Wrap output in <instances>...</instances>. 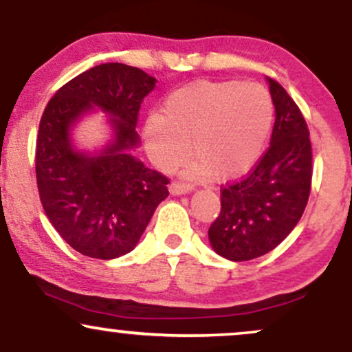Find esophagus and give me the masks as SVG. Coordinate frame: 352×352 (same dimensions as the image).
I'll return each mask as SVG.
<instances>
[{
	"mask_svg": "<svg viewBox=\"0 0 352 352\" xmlns=\"http://www.w3.org/2000/svg\"><path fill=\"white\" fill-rule=\"evenodd\" d=\"M168 190H170L172 195H185V193L192 192V187H190V185L179 184V182H173L170 187H168Z\"/></svg>",
	"mask_w": 352,
	"mask_h": 352,
	"instance_id": "34e87169",
	"label": "esophagus"
}]
</instances>
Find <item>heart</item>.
I'll return each instance as SVG.
<instances>
[{
  "instance_id": "obj_1",
  "label": "heart",
  "mask_w": 352,
  "mask_h": 352,
  "mask_svg": "<svg viewBox=\"0 0 352 352\" xmlns=\"http://www.w3.org/2000/svg\"><path fill=\"white\" fill-rule=\"evenodd\" d=\"M164 116L144 124L152 162L170 172L190 152V180L230 182L245 177L263 157L274 124V100L263 84L201 80L177 89L164 100Z\"/></svg>"
}]
</instances>
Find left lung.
Here are the masks:
<instances>
[{"label": "left lung", "mask_w": 352, "mask_h": 352, "mask_svg": "<svg viewBox=\"0 0 352 352\" xmlns=\"http://www.w3.org/2000/svg\"><path fill=\"white\" fill-rule=\"evenodd\" d=\"M266 80L274 100L272 142L248 177L221 188L220 215L208 228L212 248L230 261H248L276 248L309 199L308 125L288 92L276 80Z\"/></svg>", "instance_id": "1"}]
</instances>
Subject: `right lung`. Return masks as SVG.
<instances>
[{"label":"right lung","instance_id":"obj_1","mask_svg":"<svg viewBox=\"0 0 352 352\" xmlns=\"http://www.w3.org/2000/svg\"><path fill=\"white\" fill-rule=\"evenodd\" d=\"M155 82L139 67L99 64L64 84L44 109L36 140L39 199L56 232L86 256L114 260L132 252L168 195L167 177L134 155L137 116ZM96 108L109 117L111 139L82 151L72 132Z\"/></svg>","mask_w":352,"mask_h":352}]
</instances>
